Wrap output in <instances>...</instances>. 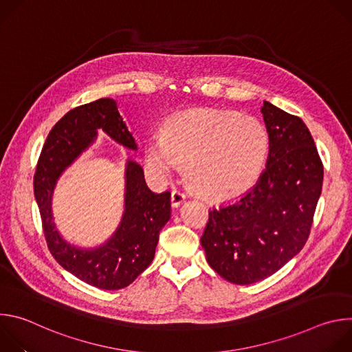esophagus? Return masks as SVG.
<instances>
[{
  "mask_svg": "<svg viewBox=\"0 0 352 352\" xmlns=\"http://www.w3.org/2000/svg\"><path fill=\"white\" fill-rule=\"evenodd\" d=\"M185 195L179 190H173L171 192V206L173 208H178L185 202Z\"/></svg>",
  "mask_w": 352,
  "mask_h": 352,
  "instance_id": "34e87169",
  "label": "esophagus"
}]
</instances>
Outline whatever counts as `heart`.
<instances>
[{"mask_svg":"<svg viewBox=\"0 0 352 352\" xmlns=\"http://www.w3.org/2000/svg\"><path fill=\"white\" fill-rule=\"evenodd\" d=\"M267 152L269 135L259 121L217 110L181 113L144 144L146 163L157 177L170 178L186 164L190 184L217 202L252 188Z\"/></svg>","mask_w":352,"mask_h":352,"instance_id":"b5f03b06","label":"heart"}]
</instances>
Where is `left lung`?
<instances>
[{"label": "left lung", "mask_w": 352, "mask_h": 352, "mask_svg": "<svg viewBox=\"0 0 352 352\" xmlns=\"http://www.w3.org/2000/svg\"><path fill=\"white\" fill-rule=\"evenodd\" d=\"M266 170L235 202L213 208L200 238L210 267L232 284L248 285L277 270L304 248L323 184L314 138L299 117L269 102Z\"/></svg>", "instance_id": "1"}]
</instances>
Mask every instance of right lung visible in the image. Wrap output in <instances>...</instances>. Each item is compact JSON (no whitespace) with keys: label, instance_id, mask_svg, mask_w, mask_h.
Wrapping results in <instances>:
<instances>
[{"label":"right lung","instance_id":"obj_1","mask_svg":"<svg viewBox=\"0 0 352 352\" xmlns=\"http://www.w3.org/2000/svg\"><path fill=\"white\" fill-rule=\"evenodd\" d=\"M97 129L128 148H138L116 100L98 98L68 111L48 133L37 162L33 189L47 246L54 259L93 287L120 289L152 263L159 234L170 220L171 193L150 190L142 167L128 160L124 214L116 232L96 248H79L65 241L54 223L53 192L63 173L96 140Z\"/></svg>","mask_w":352,"mask_h":352}]
</instances>
